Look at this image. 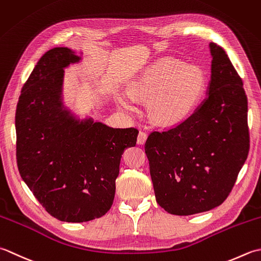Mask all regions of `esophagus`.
Instances as JSON below:
<instances>
[{"instance_id": "34e87169", "label": "esophagus", "mask_w": 261, "mask_h": 261, "mask_svg": "<svg viewBox=\"0 0 261 261\" xmlns=\"http://www.w3.org/2000/svg\"><path fill=\"white\" fill-rule=\"evenodd\" d=\"M146 138H147L146 133L141 130L140 133H138V136H137V144L143 145L146 142Z\"/></svg>"}]
</instances>
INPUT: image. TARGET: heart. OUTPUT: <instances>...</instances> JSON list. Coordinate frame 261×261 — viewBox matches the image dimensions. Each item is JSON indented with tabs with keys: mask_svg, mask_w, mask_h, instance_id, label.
Returning a JSON list of instances; mask_svg holds the SVG:
<instances>
[{
	"mask_svg": "<svg viewBox=\"0 0 261 261\" xmlns=\"http://www.w3.org/2000/svg\"><path fill=\"white\" fill-rule=\"evenodd\" d=\"M205 76L198 66L174 58L152 64L129 83L128 93L118 95V105L134 111L135 101L148 103V117L158 126L181 123L191 114L204 90Z\"/></svg>",
	"mask_w": 261,
	"mask_h": 261,
	"instance_id": "b5f03b06",
	"label": "heart"
}]
</instances>
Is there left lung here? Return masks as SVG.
<instances>
[{
	"label": "left lung",
	"mask_w": 261,
	"mask_h": 261,
	"mask_svg": "<svg viewBox=\"0 0 261 261\" xmlns=\"http://www.w3.org/2000/svg\"><path fill=\"white\" fill-rule=\"evenodd\" d=\"M207 97L181 124L153 132L145 153L158 204L173 215H193L220 206L247 160L248 99L230 58L210 44Z\"/></svg>",
	"instance_id": "8db88e82"
}]
</instances>
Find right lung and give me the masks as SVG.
<instances>
[{"label":"right lung","instance_id":"obj_1","mask_svg":"<svg viewBox=\"0 0 261 261\" xmlns=\"http://www.w3.org/2000/svg\"><path fill=\"white\" fill-rule=\"evenodd\" d=\"M81 55L67 47L45 53L21 90L15 111L21 178L51 216L71 223L99 219L110 210L121 154L135 146L138 135L136 128L80 119L65 107L64 68Z\"/></svg>","mask_w":261,"mask_h":261}]
</instances>
